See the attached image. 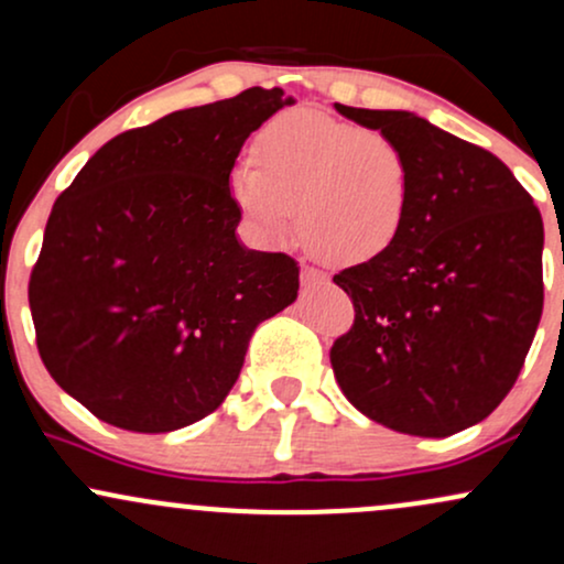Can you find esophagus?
<instances>
[{
  "mask_svg": "<svg viewBox=\"0 0 564 564\" xmlns=\"http://www.w3.org/2000/svg\"><path fill=\"white\" fill-rule=\"evenodd\" d=\"M300 281H302L304 289H315V286H323V283H328V275L323 273V270H318V268H310V264H302Z\"/></svg>",
  "mask_w": 564,
  "mask_h": 564,
  "instance_id": "1",
  "label": "esophagus"
}]
</instances>
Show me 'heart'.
I'll return each mask as SVG.
<instances>
[{"mask_svg":"<svg viewBox=\"0 0 564 564\" xmlns=\"http://www.w3.org/2000/svg\"><path fill=\"white\" fill-rule=\"evenodd\" d=\"M238 209L264 236H289L321 260H379L403 236L416 198V164L390 134L321 111L275 116L254 140V161L230 174Z\"/></svg>","mask_w":564,"mask_h":564,"instance_id":"heart-1","label":"heart"}]
</instances>
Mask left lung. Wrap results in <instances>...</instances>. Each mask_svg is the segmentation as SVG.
Masks as SVG:
<instances>
[{
  "instance_id": "left-lung-1",
  "label": "left lung",
  "mask_w": 564,
  "mask_h": 564,
  "mask_svg": "<svg viewBox=\"0 0 564 564\" xmlns=\"http://www.w3.org/2000/svg\"><path fill=\"white\" fill-rule=\"evenodd\" d=\"M416 164L403 236L334 283L355 321L332 347L345 398L403 435L448 437L507 398L543 313V219L501 159L408 111L334 102Z\"/></svg>"
}]
</instances>
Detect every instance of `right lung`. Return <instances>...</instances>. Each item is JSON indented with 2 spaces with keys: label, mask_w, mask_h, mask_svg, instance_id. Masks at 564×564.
I'll list each match as a JSON object with an SVG mask.
<instances>
[{
  "label": "right lung",
  "mask_w": 564,
  "mask_h": 564,
  "mask_svg": "<svg viewBox=\"0 0 564 564\" xmlns=\"http://www.w3.org/2000/svg\"><path fill=\"white\" fill-rule=\"evenodd\" d=\"M281 87L116 134L61 193L29 304L50 377L100 422L172 432L217 411L262 321L296 300L283 251L238 243L230 172Z\"/></svg>",
  "instance_id": "right-lung-1"
}]
</instances>
